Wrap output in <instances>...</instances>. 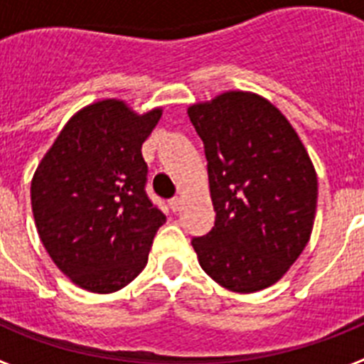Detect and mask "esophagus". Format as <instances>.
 <instances>
[{
	"label": "esophagus",
	"instance_id": "1",
	"mask_svg": "<svg viewBox=\"0 0 364 364\" xmlns=\"http://www.w3.org/2000/svg\"><path fill=\"white\" fill-rule=\"evenodd\" d=\"M169 208H171L173 211H180V208H182V198L180 197H175L169 200Z\"/></svg>",
	"mask_w": 364,
	"mask_h": 364
}]
</instances>
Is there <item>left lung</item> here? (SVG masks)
Wrapping results in <instances>:
<instances>
[{
  "mask_svg": "<svg viewBox=\"0 0 364 364\" xmlns=\"http://www.w3.org/2000/svg\"><path fill=\"white\" fill-rule=\"evenodd\" d=\"M208 159L215 226L193 239L215 282L253 294L284 277L311 237L317 173L288 118L269 100L226 91L188 107Z\"/></svg>",
  "mask_w": 364,
  "mask_h": 364,
  "instance_id": "1",
  "label": "left lung"
}]
</instances>
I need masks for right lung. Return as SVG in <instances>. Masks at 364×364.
I'll use <instances>...</instances> for the list:
<instances>
[{
  "label": "right lung",
  "instance_id": "obj_1",
  "mask_svg": "<svg viewBox=\"0 0 364 364\" xmlns=\"http://www.w3.org/2000/svg\"><path fill=\"white\" fill-rule=\"evenodd\" d=\"M162 107L138 114L105 98L69 118L38 164L32 213L45 250L76 286L112 294L147 264L166 215L146 195L142 144Z\"/></svg>",
  "mask_w": 364,
  "mask_h": 364
}]
</instances>
